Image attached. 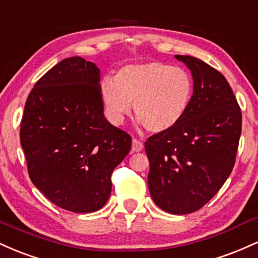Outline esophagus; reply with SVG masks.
Returning <instances> with one entry per match:
<instances>
[{
	"label": "esophagus",
	"instance_id": "1",
	"mask_svg": "<svg viewBox=\"0 0 258 258\" xmlns=\"http://www.w3.org/2000/svg\"><path fill=\"white\" fill-rule=\"evenodd\" d=\"M143 143L141 141H138V139H133L132 141V153L141 152V150H143Z\"/></svg>",
	"mask_w": 258,
	"mask_h": 258
}]
</instances>
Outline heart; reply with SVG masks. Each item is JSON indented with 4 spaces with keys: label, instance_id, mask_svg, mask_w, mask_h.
Segmentation results:
<instances>
[{
    "label": "heart",
    "instance_id": "heart-1",
    "mask_svg": "<svg viewBox=\"0 0 258 258\" xmlns=\"http://www.w3.org/2000/svg\"><path fill=\"white\" fill-rule=\"evenodd\" d=\"M100 97L106 115L121 125L135 109L138 121L152 133L170 131L185 116L194 93V81L186 70L162 61L128 64L115 78L100 81Z\"/></svg>",
    "mask_w": 258,
    "mask_h": 258
}]
</instances>
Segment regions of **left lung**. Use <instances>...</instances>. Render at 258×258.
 <instances>
[{
	"instance_id": "left-lung-1",
	"label": "left lung",
	"mask_w": 258,
	"mask_h": 258,
	"mask_svg": "<svg viewBox=\"0 0 258 258\" xmlns=\"http://www.w3.org/2000/svg\"><path fill=\"white\" fill-rule=\"evenodd\" d=\"M191 73L194 93L185 116L144 144L154 203L172 215L195 212L224 184L235 162L241 111L220 72L190 55H174Z\"/></svg>"
}]
</instances>
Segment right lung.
Here are the masks:
<instances>
[{
	"label": "right lung",
	"instance_id": "right-lung-1",
	"mask_svg": "<svg viewBox=\"0 0 258 258\" xmlns=\"http://www.w3.org/2000/svg\"><path fill=\"white\" fill-rule=\"evenodd\" d=\"M99 81L92 61H59L35 84L20 126L31 182L53 204L76 214L105 205L112 171L131 150V137L103 114Z\"/></svg>",
	"mask_w": 258,
	"mask_h": 258
}]
</instances>
